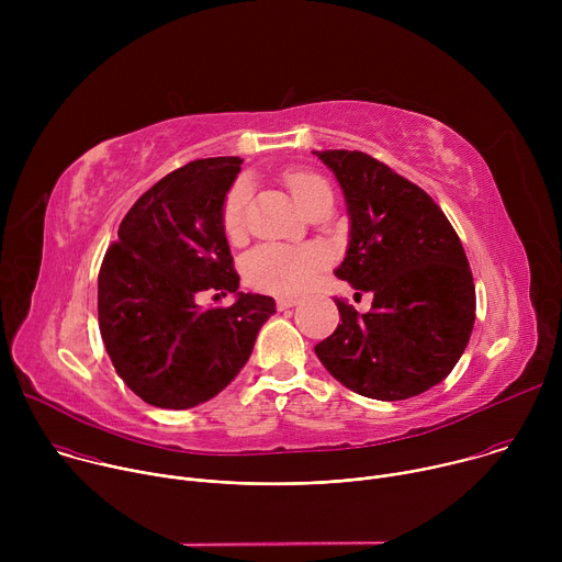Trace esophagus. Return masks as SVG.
<instances>
[{
	"label": "esophagus",
	"instance_id": "34e87169",
	"mask_svg": "<svg viewBox=\"0 0 562 562\" xmlns=\"http://www.w3.org/2000/svg\"><path fill=\"white\" fill-rule=\"evenodd\" d=\"M278 308L280 311H284V308H291V306H295L297 304V297H289V295H284V297H278Z\"/></svg>",
	"mask_w": 562,
	"mask_h": 562
}]
</instances>
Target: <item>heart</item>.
<instances>
[{"instance_id": "1", "label": "heart", "mask_w": 562, "mask_h": 562, "mask_svg": "<svg viewBox=\"0 0 562 562\" xmlns=\"http://www.w3.org/2000/svg\"><path fill=\"white\" fill-rule=\"evenodd\" d=\"M284 182L304 211H311L319 198L331 193L325 178L311 171H289L284 173ZM249 198L251 184L245 178L237 180L226 191L220 211V224L228 239L243 237ZM329 251L323 245H262L245 258L243 271L247 284L258 291L295 295L317 278V273L329 265Z\"/></svg>"}]
</instances>
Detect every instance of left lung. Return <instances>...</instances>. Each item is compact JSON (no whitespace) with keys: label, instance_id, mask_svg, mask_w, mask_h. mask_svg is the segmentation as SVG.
<instances>
[{"label":"left lung","instance_id":"8db88e82","mask_svg":"<svg viewBox=\"0 0 562 562\" xmlns=\"http://www.w3.org/2000/svg\"><path fill=\"white\" fill-rule=\"evenodd\" d=\"M313 153L336 173L351 217L336 276L373 293L369 313L334 297L342 323L315 356L364 397H414L451 373L473 329L475 286L460 237L431 195L375 157Z\"/></svg>","mask_w":562,"mask_h":562}]
</instances>
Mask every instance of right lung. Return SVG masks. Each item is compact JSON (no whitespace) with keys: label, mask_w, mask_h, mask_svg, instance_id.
Instances as JSON below:
<instances>
[{"label":"right lung","mask_w":562,"mask_h":562,"mask_svg":"<svg viewBox=\"0 0 562 562\" xmlns=\"http://www.w3.org/2000/svg\"><path fill=\"white\" fill-rule=\"evenodd\" d=\"M239 157L195 159L153 184L124 215L98 276L106 353L144 403L191 409L243 369L260 327L276 313L269 295L237 293L231 306L200 308L204 291L235 293L220 211Z\"/></svg>","instance_id":"right-lung-1"}]
</instances>
